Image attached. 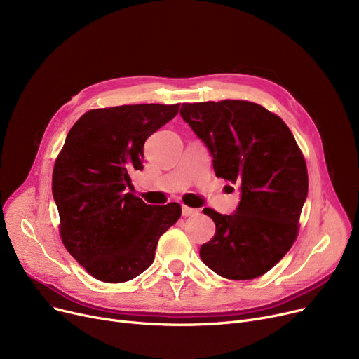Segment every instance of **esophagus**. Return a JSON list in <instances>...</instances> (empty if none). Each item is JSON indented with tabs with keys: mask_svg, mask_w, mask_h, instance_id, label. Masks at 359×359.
Returning a JSON list of instances; mask_svg holds the SVG:
<instances>
[{
	"mask_svg": "<svg viewBox=\"0 0 359 359\" xmlns=\"http://www.w3.org/2000/svg\"><path fill=\"white\" fill-rule=\"evenodd\" d=\"M198 214V210H194V208H189V206H183L182 208V215L186 218V217H194Z\"/></svg>",
	"mask_w": 359,
	"mask_h": 359,
	"instance_id": "1",
	"label": "esophagus"
}]
</instances>
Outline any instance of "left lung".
I'll return each mask as SVG.
<instances>
[{"instance_id": "8db88e82", "label": "left lung", "mask_w": 359, "mask_h": 359, "mask_svg": "<svg viewBox=\"0 0 359 359\" xmlns=\"http://www.w3.org/2000/svg\"><path fill=\"white\" fill-rule=\"evenodd\" d=\"M180 115L210 149L217 177L241 192L231 215L203 210L215 236L201 246L202 262L233 280L262 276L294 244L309 192L306 160L292 132L279 116L244 100L183 103Z\"/></svg>"}]
</instances>
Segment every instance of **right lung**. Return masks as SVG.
Wrapping results in <instances>:
<instances>
[{"mask_svg": "<svg viewBox=\"0 0 359 359\" xmlns=\"http://www.w3.org/2000/svg\"><path fill=\"white\" fill-rule=\"evenodd\" d=\"M180 104L93 109L74 123L55 161L52 195L65 249L96 279L118 284L142 273L158 238L180 218L176 202L147 205L126 189L142 170L144 142Z\"/></svg>", "mask_w": 359, "mask_h": 359, "instance_id": "right-lung-1", "label": "right lung"}]
</instances>
